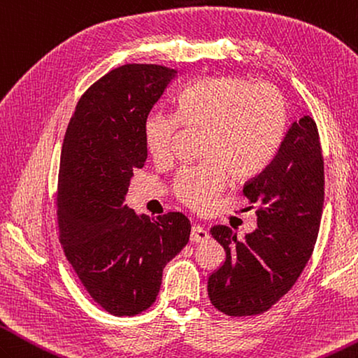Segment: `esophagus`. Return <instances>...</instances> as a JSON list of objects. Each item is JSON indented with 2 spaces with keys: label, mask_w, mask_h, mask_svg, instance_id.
<instances>
[{
  "label": "esophagus",
  "mask_w": 358,
  "mask_h": 358,
  "mask_svg": "<svg viewBox=\"0 0 358 358\" xmlns=\"http://www.w3.org/2000/svg\"><path fill=\"white\" fill-rule=\"evenodd\" d=\"M208 239V231L201 225H194L192 228V234H189V241L192 242H205Z\"/></svg>",
  "instance_id": "1"
}]
</instances>
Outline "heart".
<instances>
[{
  "label": "heart",
  "mask_w": 358,
  "mask_h": 358,
  "mask_svg": "<svg viewBox=\"0 0 358 358\" xmlns=\"http://www.w3.org/2000/svg\"><path fill=\"white\" fill-rule=\"evenodd\" d=\"M176 115L153 110L144 121V142L157 161L170 157L180 124L203 129L202 156L173 180V193L196 211H208L224 192L229 171L248 178L271 161L287 133V101L268 83L243 76H208L182 89Z\"/></svg>",
  "instance_id": "heart-1"
}]
</instances>
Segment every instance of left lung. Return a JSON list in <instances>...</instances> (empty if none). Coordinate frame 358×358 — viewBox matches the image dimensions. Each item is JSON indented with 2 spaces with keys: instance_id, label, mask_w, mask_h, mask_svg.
Returning a JSON list of instances; mask_svg holds the SVG:
<instances>
[{
  "instance_id": "8db88e82",
  "label": "left lung",
  "mask_w": 358,
  "mask_h": 358,
  "mask_svg": "<svg viewBox=\"0 0 358 358\" xmlns=\"http://www.w3.org/2000/svg\"><path fill=\"white\" fill-rule=\"evenodd\" d=\"M243 196L257 203V228L245 241L225 225L210 229L227 257L208 277V296L214 308L231 317L268 311L294 287L314 251L324 169L311 116L292 122L273 161L243 185Z\"/></svg>"
}]
</instances>
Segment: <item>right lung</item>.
Here are the masks:
<instances>
[{"instance_id":"1","label":"right lung","mask_w":358,"mask_h":358,"mask_svg":"<svg viewBox=\"0 0 358 358\" xmlns=\"http://www.w3.org/2000/svg\"><path fill=\"white\" fill-rule=\"evenodd\" d=\"M178 71L121 66L78 101L62 144L59 242L90 297L107 313L136 315L155 303L165 265L188 243L182 213L138 216L125 202L147 161L144 121Z\"/></svg>"}]
</instances>
